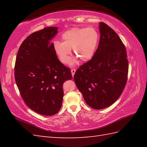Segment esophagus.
Masks as SVG:
<instances>
[{
  "mask_svg": "<svg viewBox=\"0 0 147 147\" xmlns=\"http://www.w3.org/2000/svg\"><path fill=\"white\" fill-rule=\"evenodd\" d=\"M71 71V73H72V76H73V77L74 75V74H75L76 69H72Z\"/></svg>",
  "mask_w": 147,
  "mask_h": 147,
  "instance_id": "1",
  "label": "esophagus"
}]
</instances>
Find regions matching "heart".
<instances>
[{"mask_svg":"<svg viewBox=\"0 0 147 147\" xmlns=\"http://www.w3.org/2000/svg\"><path fill=\"white\" fill-rule=\"evenodd\" d=\"M63 42H54L55 51L60 61L67 64L71 60V49L82 61L92 59L95 54L98 42V34L93 28H73L63 33Z\"/></svg>","mask_w":147,"mask_h":147,"instance_id":"b5f03b06","label":"heart"}]
</instances>
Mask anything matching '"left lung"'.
<instances>
[{
	"label": "left lung",
	"instance_id": "obj_1",
	"mask_svg": "<svg viewBox=\"0 0 147 147\" xmlns=\"http://www.w3.org/2000/svg\"><path fill=\"white\" fill-rule=\"evenodd\" d=\"M99 29L97 49L74 76L86 103L94 109L106 108L117 100L125 88L128 74L126 50L119 36L103 22Z\"/></svg>",
	"mask_w": 147,
	"mask_h": 147
}]
</instances>
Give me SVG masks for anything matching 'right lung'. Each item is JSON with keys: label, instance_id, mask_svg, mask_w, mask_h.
<instances>
[{"label": "right lung", "instance_id": "1", "mask_svg": "<svg viewBox=\"0 0 147 147\" xmlns=\"http://www.w3.org/2000/svg\"><path fill=\"white\" fill-rule=\"evenodd\" d=\"M57 27H47L31 34L19 48L14 66L15 81L28 107L43 115L60 110L63 83L72 79L71 69L59 60L54 43Z\"/></svg>", "mask_w": 147, "mask_h": 147}]
</instances>
